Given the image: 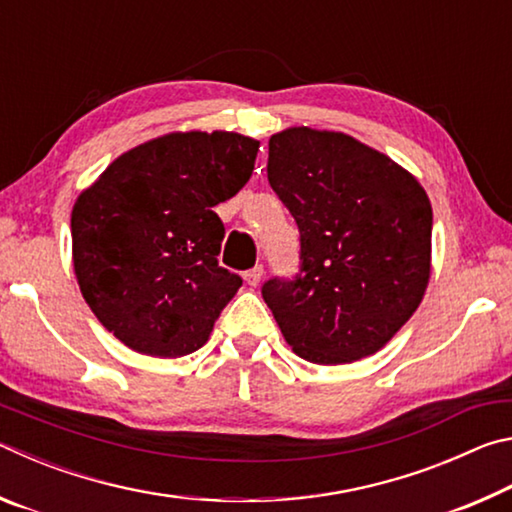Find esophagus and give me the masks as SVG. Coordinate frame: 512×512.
I'll return each instance as SVG.
<instances>
[{"label":"esophagus","instance_id":"34e87169","mask_svg":"<svg viewBox=\"0 0 512 512\" xmlns=\"http://www.w3.org/2000/svg\"><path fill=\"white\" fill-rule=\"evenodd\" d=\"M262 277H264V266L262 264L255 266V268H250V271L244 273V280H246L248 287H257V284L262 282Z\"/></svg>","mask_w":512,"mask_h":512}]
</instances>
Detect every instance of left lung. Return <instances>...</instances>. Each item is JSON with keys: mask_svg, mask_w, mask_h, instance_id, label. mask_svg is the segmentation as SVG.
<instances>
[{"mask_svg": "<svg viewBox=\"0 0 512 512\" xmlns=\"http://www.w3.org/2000/svg\"><path fill=\"white\" fill-rule=\"evenodd\" d=\"M266 173L300 230L302 273L262 289L284 341L320 366L379 352L429 287L427 192L386 153L309 126L271 135Z\"/></svg>", "mask_w": 512, "mask_h": 512, "instance_id": "left-lung-1", "label": "left lung"}]
</instances>
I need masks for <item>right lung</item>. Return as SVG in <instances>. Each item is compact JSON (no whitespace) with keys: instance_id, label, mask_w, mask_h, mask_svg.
Wrapping results in <instances>:
<instances>
[{"instance_id":"1","label":"right lung","mask_w":512,"mask_h":512,"mask_svg":"<svg viewBox=\"0 0 512 512\" xmlns=\"http://www.w3.org/2000/svg\"><path fill=\"white\" fill-rule=\"evenodd\" d=\"M259 142L232 131H173L121 153L72 207V262L99 323L149 357L203 348L241 277L216 262L212 210L255 169Z\"/></svg>"}]
</instances>
